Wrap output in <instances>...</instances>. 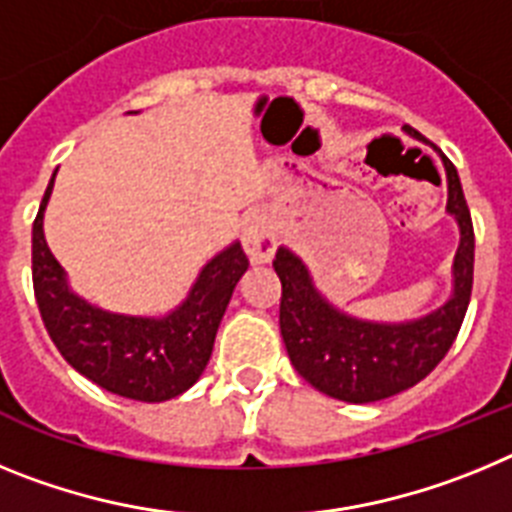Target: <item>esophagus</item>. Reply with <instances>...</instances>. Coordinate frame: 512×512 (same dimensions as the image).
Returning a JSON list of instances; mask_svg holds the SVG:
<instances>
[{
	"label": "esophagus",
	"mask_w": 512,
	"mask_h": 512,
	"mask_svg": "<svg viewBox=\"0 0 512 512\" xmlns=\"http://www.w3.org/2000/svg\"><path fill=\"white\" fill-rule=\"evenodd\" d=\"M241 241L251 264H269L279 243L277 225H274V220L266 212H256L246 223V228H243Z\"/></svg>",
	"instance_id": "esophagus-1"
}]
</instances>
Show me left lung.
<instances>
[{
  "label": "left lung",
  "mask_w": 512,
  "mask_h": 512,
  "mask_svg": "<svg viewBox=\"0 0 512 512\" xmlns=\"http://www.w3.org/2000/svg\"><path fill=\"white\" fill-rule=\"evenodd\" d=\"M405 133L423 140L410 125ZM441 161L449 189L446 212L459 225V248L451 264V295L436 310L400 323L348 315L320 292L305 261L279 246L274 271L282 282L284 346L297 374L323 395L364 405L405 392L428 377L454 343L472 297L474 230L459 174L449 158Z\"/></svg>",
  "instance_id": "left-lung-1"
}]
</instances>
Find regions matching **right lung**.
Instances as JSON below:
<instances>
[{"mask_svg": "<svg viewBox=\"0 0 512 512\" xmlns=\"http://www.w3.org/2000/svg\"><path fill=\"white\" fill-rule=\"evenodd\" d=\"M53 171L33 223V287L48 336L76 372L112 395L164 402L182 395L205 372L217 328L248 259L233 241L200 269L194 284L166 315H125L84 300L45 243L43 217Z\"/></svg>", "mask_w": 512, "mask_h": 512, "instance_id": "1", "label": "right lung"}]
</instances>
